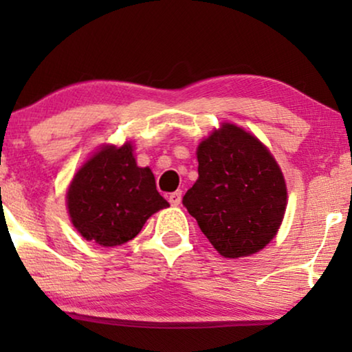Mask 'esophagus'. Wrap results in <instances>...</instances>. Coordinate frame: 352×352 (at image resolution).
I'll list each match as a JSON object with an SVG mask.
<instances>
[{
    "label": "esophagus",
    "instance_id": "esophagus-1",
    "mask_svg": "<svg viewBox=\"0 0 352 352\" xmlns=\"http://www.w3.org/2000/svg\"><path fill=\"white\" fill-rule=\"evenodd\" d=\"M168 199H170V204L173 205V206H177L181 204V199H182V190H176V192H173V194H170V197H168Z\"/></svg>",
    "mask_w": 352,
    "mask_h": 352
}]
</instances>
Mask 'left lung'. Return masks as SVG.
<instances>
[{"instance_id":"8db88e82","label":"left lung","mask_w":352,"mask_h":352,"mask_svg":"<svg viewBox=\"0 0 352 352\" xmlns=\"http://www.w3.org/2000/svg\"><path fill=\"white\" fill-rule=\"evenodd\" d=\"M199 179L182 205L224 258L259 252L280 228L287 205L282 171L266 147L224 123L199 146Z\"/></svg>"}]
</instances>
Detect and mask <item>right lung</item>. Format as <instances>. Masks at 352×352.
I'll use <instances>...</instances> for the list:
<instances>
[{"mask_svg":"<svg viewBox=\"0 0 352 352\" xmlns=\"http://www.w3.org/2000/svg\"><path fill=\"white\" fill-rule=\"evenodd\" d=\"M67 205L76 230L102 247L134 239L153 213L170 206L152 171L136 165L131 144L107 146L89 158L72 181Z\"/></svg>","mask_w":352,"mask_h":352,"instance_id":"add662e5","label":"right lung"}]
</instances>
